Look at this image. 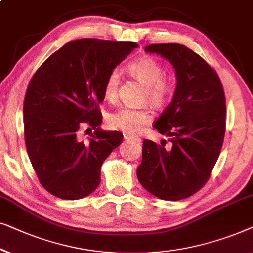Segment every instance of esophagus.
I'll use <instances>...</instances> for the list:
<instances>
[{"label":"esophagus","instance_id":"1","mask_svg":"<svg viewBox=\"0 0 253 253\" xmlns=\"http://www.w3.org/2000/svg\"><path fill=\"white\" fill-rule=\"evenodd\" d=\"M124 138H125V141H127V142H141V140L138 137H136V136H133V135H130V134H124Z\"/></svg>","mask_w":253,"mask_h":253}]
</instances>
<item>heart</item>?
I'll return each mask as SVG.
<instances>
[{"instance_id":"obj_1","label":"heart","mask_w":253,"mask_h":253,"mask_svg":"<svg viewBox=\"0 0 253 253\" xmlns=\"http://www.w3.org/2000/svg\"><path fill=\"white\" fill-rule=\"evenodd\" d=\"M127 71L131 77L145 86L144 98L154 106H162L167 102L174 89L173 81L164 77V67L157 59L150 56H143L134 59L127 65ZM120 74L112 70L104 81V96L108 101H115L118 95ZM152 116L145 108L135 109L124 106L108 116V124L112 129L124 131L126 134H136L148 123Z\"/></svg>"}]
</instances>
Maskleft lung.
<instances>
[{
  "mask_svg": "<svg viewBox=\"0 0 253 253\" xmlns=\"http://www.w3.org/2000/svg\"><path fill=\"white\" fill-rule=\"evenodd\" d=\"M144 50L172 64L176 88L154 125L172 147L144 140L137 179L156 197L179 201L204 186L218 161L226 131L225 92L215 71L186 45L150 44Z\"/></svg>",
  "mask_w": 253,
  "mask_h": 253,
  "instance_id": "left-lung-1",
  "label": "left lung"
}]
</instances>
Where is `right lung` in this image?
Instances as JSON below:
<instances>
[{"mask_svg":"<svg viewBox=\"0 0 253 253\" xmlns=\"http://www.w3.org/2000/svg\"><path fill=\"white\" fill-rule=\"evenodd\" d=\"M137 47L98 39L70 41L32 78L24 101L25 144L41 184L54 196L74 201L98 187L103 162L123 142L122 133L98 127L104 81ZM84 123L95 129L88 141L79 137Z\"/></svg>","mask_w":253,"mask_h":253,"instance_id":"1","label":"right lung"}]
</instances>
